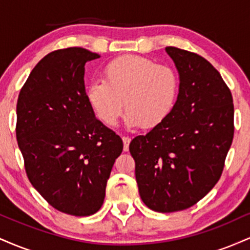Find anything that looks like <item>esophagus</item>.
<instances>
[{"label": "esophagus", "instance_id": "obj_1", "mask_svg": "<svg viewBox=\"0 0 250 250\" xmlns=\"http://www.w3.org/2000/svg\"><path fill=\"white\" fill-rule=\"evenodd\" d=\"M122 141H123V150L128 151L129 150V143H130L131 139L129 136H123Z\"/></svg>", "mask_w": 250, "mask_h": 250}]
</instances>
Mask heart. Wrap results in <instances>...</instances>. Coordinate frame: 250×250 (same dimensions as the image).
Masks as SVG:
<instances>
[{
  "label": "heart",
  "mask_w": 250,
  "mask_h": 250,
  "mask_svg": "<svg viewBox=\"0 0 250 250\" xmlns=\"http://www.w3.org/2000/svg\"><path fill=\"white\" fill-rule=\"evenodd\" d=\"M180 91L177 71L143 56L125 55L104 65L102 81L87 87V101L103 125L113 127L127 110L128 127L151 129L168 119Z\"/></svg>",
  "instance_id": "1"
}]
</instances>
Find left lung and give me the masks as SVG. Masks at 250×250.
<instances>
[{"label": "left lung", "instance_id": "8db88e82", "mask_svg": "<svg viewBox=\"0 0 250 250\" xmlns=\"http://www.w3.org/2000/svg\"><path fill=\"white\" fill-rule=\"evenodd\" d=\"M180 75L171 114L129 145L140 196L160 213L187 209L207 195L234 137L233 96L220 73L190 51L167 47Z\"/></svg>", "mask_w": 250, "mask_h": 250}]
</instances>
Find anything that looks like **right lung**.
Masks as SVG:
<instances>
[{"label":"right lung","instance_id":"add662e5","mask_svg":"<svg viewBox=\"0 0 250 250\" xmlns=\"http://www.w3.org/2000/svg\"><path fill=\"white\" fill-rule=\"evenodd\" d=\"M100 55L71 47L45 55L17 100L16 139L33 187L74 216L95 214L123 142L95 117L85 96L84 64Z\"/></svg>","mask_w":250,"mask_h":250}]
</instances>
